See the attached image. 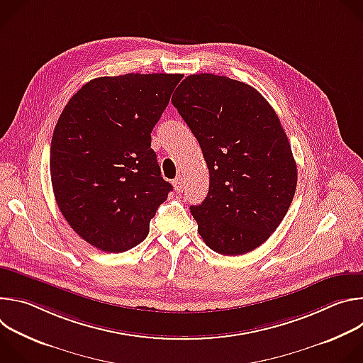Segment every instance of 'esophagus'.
Masks as SVG:
<instances>
[{
    "mask_svg": "<svg viewBox=\"0 0 363 363\" xmlns=\"http://www.w3.org/2000/svg\"><path fill=\"white\" fill-rule=\"evenodd\" d=\"M172 184H174V188H175V191H177V192H179V194H181V192L184 191V188H185V181H184V178H182V177H178V178H175Z\"/></svg>",
    "mask_w": 363,
    "mask_h": 363,
    "instance_id": "esophagus-1",
    "label": "esophagus"
}]
</instances>
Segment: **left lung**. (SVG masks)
<instances>
[{"label":"left lung","instance_id":"1","mask_svg":"<svg viewBox=\"0 0 363 363\" xmlns=\"http://www.w3.org/2000/svg\"><path fill=\"white\" fill-rule=\"evenodd\" d=\"M172 105L210 171L208 195L189 208L203 242L223 255L260 247L287 214L297 185L274 109L250 84L211 73L185 77Z\"/></svg>","mask_w":363,"mask_h":363}]
</instances>
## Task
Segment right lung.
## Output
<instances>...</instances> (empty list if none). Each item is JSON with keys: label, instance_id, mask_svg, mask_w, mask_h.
Here are the masks:
<instances>
[{"label": "right lung", "instance_id": "right-lung-1", "mask_svg": "<svg viewBox=\"0 0 363 363\" xmlns=\"http://www.w3.org/2000/svg\"><path fill=\"white\" fill-rule=\"evenodd\" d=\"M182 77H97L63 109L51 138V185L63 217L90 245L108 252L133 248L172 191L150 132Z\"/></svg>", "mask_w": 363, "mask_h": 363}]
</instances>
